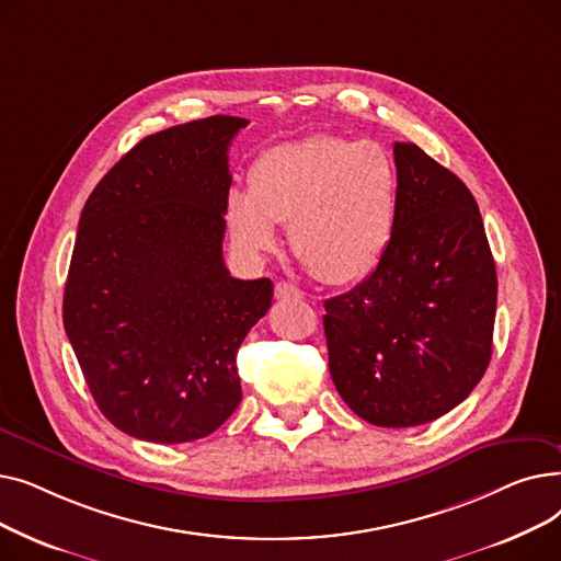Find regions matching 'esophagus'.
I'll return each instance as SVG.
<instances>
[{
	"instance_id": "esophagus-1",
	"label": "esophagus",
	"mask_w": 561,
	"mask_h": 561,
	"mask_svg": "<svg viewBox=\"0 0 561 561\" xmlns=\"http://www.w3.org/2000/svg\"><path fill=\"white\" fill-rule=\"evenodd\" d=\"M302 296H305V293L298 286H293L288 282H279L275 286V298L277 300H302Z\"/></svg>"
}]
</instances>
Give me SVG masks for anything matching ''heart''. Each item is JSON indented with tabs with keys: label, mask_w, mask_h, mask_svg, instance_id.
Segmentation results:
<instances>
[{
	"label": "heart",
	"mask_w": 561,
	"mask_h": 561,
	"mask_svg": "<svg viewBox=\"0 0 561 561\" xmlns=\"http://www.w3.org/2000/svg\"><path fill=\"white\" fill-rule=\"evenodd\" d=\"M400 176L377 142L318 134L265 150L250 168L248 193L227 199L231 241L248 256L277 248L275 225L322 284H350L375 271L398 222Z\"/></svg>",
	"instance_id": "heart-1"
}]
</instances>
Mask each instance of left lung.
Listing matches in <instances>:
<instances>
[{
    "label": "left lung",
    "instance_id": "8db88e82",
    "mask_svg": "<svg viewBox=\"0 0 561 561\" xmlns=\"http://www.w3.org/2000/svg\"><path fill=\"white\" fill-rule=\"evenodd\" d=\"M398 222L377 268L325 300L330 373L377 427L436 421L478 387L493 341L497 277L476 197L414 142L393 145Z\"/></svg>",
    "mask_w": 561,
    "mask_h": 561
}]
</instances>
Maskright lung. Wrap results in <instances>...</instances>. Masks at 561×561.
Wrapping results in <instances>:
<instances>
[{
    "instance_id": "right-lung-1",
    "label": "right lung",
    "mask_w": 561,
    "mask_h": 561,
    "mask_svg": "<svg viewBox=\"0 0 561 561\" xmlns=\"http://www.w3.org/2000/svg\"><path fill=\"white\" fill-rule=\"evenodd\" d=\"M245 117L211 115L142 138L88 197L64 325L102 414L152 444L216 432L241 402L236 368L273 282L222 259L229 142Z\"/></svg>"
}]
</instances>
